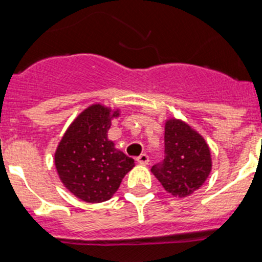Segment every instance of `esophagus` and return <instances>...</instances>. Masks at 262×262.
Masks as SVG:
<instances>
[{"label":"esophagus","mask_w":262,"mask_h":262,"mask_svg":"<svg viewBox=\"0 0 262 262\" xmlns=\"http://www.w3.org/2000/svg\"><path fill=\"white\" fill-rule=\"evenodd\" d=\"M136 160L137 162L141 163V165H147V163L149 162V157H148L147 153H142V155H139Z\"/></svg>","instance_id":"esophagus-1"}]
</instances>
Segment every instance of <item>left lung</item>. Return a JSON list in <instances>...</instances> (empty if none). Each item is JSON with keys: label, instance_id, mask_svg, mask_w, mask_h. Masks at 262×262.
Returning a JSON list of instances; mask_svg holds the SVG:
<instances>
[{"label": "left lung", "instance_id": "8db88e82", "mask_svg": "<svg viewBox=\"0 0 262 262\" xmlns=\"http://www.w3.org/2000/svg\"><path fill=\"white\" fill-rule=\"evenodd\" d=\"M163 189L186 198L203 186L212 171V156L205 139L180 119L165 123V158L150 168Z\"/></svg>", "mask_w": 262, "mask_h": 262}]
</instances>
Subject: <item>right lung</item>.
Returning <instances> with one entry per match:
<instances>
[{"instance_id": "1", "label": "right lung", "mask_w": 262, "mask_h": 262, "mask_svg": "<svg viewBox=\"0 0 262 262\" xmlns=\"http://www.w3.org/2000/svg\"><path fill=\"white\" fill-rule=\"evenodd\" d=\"M119 110L92 104L71 123L54 153L58 176L67 190L86 203L109 200L134 160L107 138Z\"/></svg>"}]
</instances>
